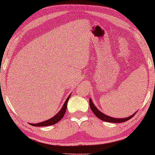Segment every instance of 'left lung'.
Here are the masks:
<instances>
[{"label":"left lung","instance_id":"8db88e82","mask_svg":"<svg viewBox=\"0 0 155 155\" xmlns=\"http://www.w3.org/2000/svg\"><path fill=\"white\" fill-rule=\"evenodd\" d=\"M90 109L92 110L93 113L94 114V115L97 116V118H99V119H101V120H104V121H107V122H109V123H122V122H125L126 120H130L131 118L133 117V116L135 115V113H134L133 115H131L128 117L126 118H113L111 117V116H109L107 115H106L102 112H101L99 110L97 109V108L95 107V105L93 103V101H92L91 98H90Z\"/></svg>","mask_w":155,"mask_h":155}]
</instances>
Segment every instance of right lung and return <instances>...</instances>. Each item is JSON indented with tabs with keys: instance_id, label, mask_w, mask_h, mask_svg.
I'll use <instances>...</instances> for the list:
<instances>
[{
	"instance_id": "obj_1",
	"label": "right lung",
	"mask_w": 155,
	"mask_h": 155,
	"mask_svg": "<svg viewBox=\"0 0 155 155\" xmlns=\"http://www.w3.org/2000/svg\"><path fill=\"white\" fill-rule=\"evenodd\" d=\"M71 95L70 94L68 97H67L66 100H65V103L63 104L62 108H61L60 111H59L58 113H57L56 115L54 116H53L52 118H49V119L47 120H45V121L41 122V123H38V124H29L31 126H37V127H40V126H51V125L56 124V123H58L59 120H61L62 119V118L64 116V114H65V111H66V109H67V104L68 101L70 97H71Z\"/></svg>"
}]
</instances>
